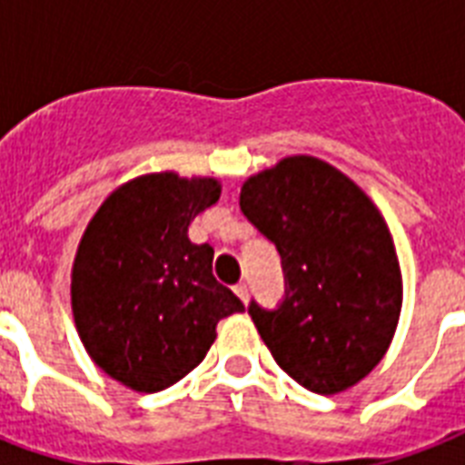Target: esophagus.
Segmentation results:
<instances>
[{"mask_svg": "<svg viewBox=\"0 0 465 465\" xmlns=\"http://www.w3.org/2000/svg\"><path fill=\"white\" fill-rule=\"evenodd\" d=\"M233 294H236V297H239L241 302L246 304V302H248V284L246 282L236 284V287H233Z\"/></svg>", "mask_w": 465, "mask_h": 465, "instance_id": "34e87169", "label": "esophagus"}]
</instances>
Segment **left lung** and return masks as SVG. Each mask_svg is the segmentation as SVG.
I'll return each instance as SVG.
<instances>
[{"instance_id": "obj_1", "label": "left lung", "mask_w": 465, "mask_h": 465, "mask_svg": "<svg viewBox=\"0 0 465 465\" xmlns=\"http://www.w3.org/2000/svg\"><path fill=\"white\" fill-rule=\"evenodd\" d=\"M241 212L282 258L277 309L248 304L275 361L304 389L332 396L381 361L403 284L389 226L338 168L290 156L241 188Z\"/></svg>"}]
</instances>
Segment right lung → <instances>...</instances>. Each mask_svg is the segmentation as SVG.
I'll use <instances>...</instances> for the list:
<instances>
[{"label": "right lung", "instance_id": "right-lung-1", "mask_svg": "<svg viewBox=\"0 0 465 465\" xmlns=\"http://www.w3.org/2000/svg\"><path fill=\"white\" fill-rule=\"evenodd\" d=\"M214 178L152 173L113 193L86 226L72 270V311L86 352L127 389L156 393L204 360L241 299L212 275L214 248L188 239L219 200Z\"/></svg>", "mask_w": 465, "mask_h": 465}]
</instances>
